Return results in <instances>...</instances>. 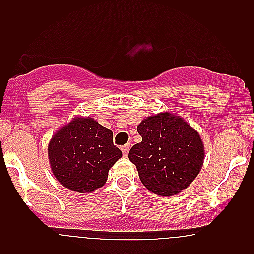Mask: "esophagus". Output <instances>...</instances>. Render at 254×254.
Listing matches in <instances>:
<instances>
[{
  "mask_svg": "<svg viewBox=\"0 0 254 254\" xmlns=\"http://www.w3.org/2000/svg\"><path fill=\"white\" fill-rule=\"evenodd\" d=\"M129 150H130V145H129V143H127V145L122 146V151H123V155H124V156H127V153H129Z\"/></svg>",
  "mask_w": 254,
  "mask_h": 254,
  "instance_id": "obj_1",
  "label": "esophagus"
}]
</instances>
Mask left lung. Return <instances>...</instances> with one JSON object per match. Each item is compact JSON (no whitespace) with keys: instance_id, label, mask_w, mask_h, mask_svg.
<instances>
[{"instance_id":"8db88e82","label":"left lung","mask_w":254,"mask_h":254,"mask_svg":"<svg viewBox=\"0 0 254 254\" xmlns=\"http://www.w3.org/2000/svg\"><path fill=\"white\" fill-rule=\"evenodd\" d=\"M137 132L142 141L132 146L129 160L136 166L146 188L168 196L195 179L203 166L204 145L186 120L162 113L143 119Z\"/></svg>"}]
</instances>
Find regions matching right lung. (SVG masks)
Masks as SVG:
<instances>
[{
	"label": "right lung",
	"mask_w": 254,
	"mask_h": 254,
	"mask_svg": "<svg viewBox=\"0 0 254 254\" xmlns=\"http://www.w3.org/2000/svg\"><path fill=\"white\" fill-rule=\"evenodd\" d=\"M54 176L66 188L87 193L103 186L109 168L122 157L113 132L92 118L73 119L49 145Z\"/></svg>",
	"instance_id": "1"
}]
</instances>
